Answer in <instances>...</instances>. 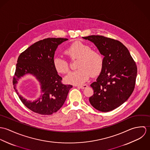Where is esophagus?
Returning a JSON list of instances; mask_svg holds the SVG:
<instances>
[{"label": "esophagus", "mask_w": 150, "mask_h": 150, "mask_svg": "<svg viewBox=\"0 0 150 150\" xmlns=\"http://www.w3.org/2000/svg\"><path fill=\"white\" fill-rule=\"evenodd\" d=\"M77 87H79V88H81V89H84V88H86L88 86L87 85H86V84H84V85H80V86H77Z\"/></svg>", "instance_id": "esophagus-1"}]
</instances>
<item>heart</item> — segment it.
<instances>
[{"instance_id":"b5f03b06","label":"heart","mask_w":150,"mask_h":150,"mask_svg":"<svg viewBox=\"0 0 150 150\" xmlns=\"http://www.w3.org/2000/svg\"><path fill=\"white\" fill-rule=\"evenodd\" d=\"M64 54L70 59H78L76 64L77 70L67 75L65 80L71 84H82L91 76L98 75L103 67L104 57L97 50H91V47L84 43L76 41L71 43L64 51ZM53 64L55 70L59 73L69 72L68 62L59 57L54 58Z\"/></svg>"}]
</instances>
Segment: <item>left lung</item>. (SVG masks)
<instances>
[{"instance_id": "left-lung-1", "label": "left lung", "mask_w": 150, "mask_h": 150, "mask_svg": "<svg viewBox=\"0 0 150 150\" xmlns=\"http://www.w3.org/2000/svg\"><path fill=\"white\" fill-rule=\"evenodd\" d=\"M97 47L105 57L102 70L91 86L93 95L91 105L102 112L120 106L132 93L137 76V66L127 48L120 42L99 35L83 37Z\"/></svg>"}]
</instances>
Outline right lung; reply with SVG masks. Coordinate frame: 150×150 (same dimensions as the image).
I'll return each mask as SVG.
<instances>
[{
  "label": "right lung",
  "mask_w": 150,
  "mask_h": 150,
  "mask_svg": "<svg viewBox=\"0 0 150 150\" xmlns=\"http://www.w3.org/2000/svg\"><path fill=\"white\" fill-rule=\"evenodd\" d=\"M64 38H47L34 43L18 57L13 83L22 103L32 111L42 115H51L64 104L71 85L62 83V77L55 70L53 60L58 46L67 40ZM33 76L40 83V98L28 101L19 94L16 84L25 75Z\"/></svg>",
  "instance_id": "right-lung-1"
}]
</instances>
